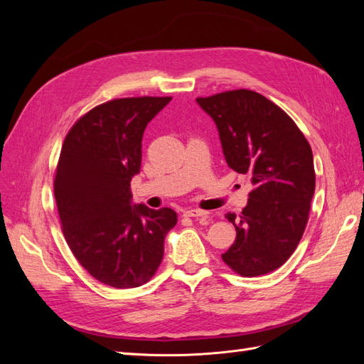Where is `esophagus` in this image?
<instances>
[{
    "mask_svg": "<svg viewBox=\"0 0 364 364\" xmlns=\"http://www.w3.org/2000/svg\"><path fill=\"white\" fill-rule=\"evenodd\" d=\"M185 217H194V218H199V217H205L208 218V213L202 211V209H197V208H191V209H186L183 213Z\"/></svg>",
    "mask_w": 364,
    "mask_h": 364,
    "instance_id": "1",
    "label": "esophagus"
}]
</instances>
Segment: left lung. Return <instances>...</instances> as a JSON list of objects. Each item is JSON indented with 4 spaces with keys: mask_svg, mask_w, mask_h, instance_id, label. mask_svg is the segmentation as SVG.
<instances>
[{
    "mask_svg": "<svg viewBox=\"0 0 364 364\" xmlns=\"http://www.w3.org/2000/svg\"><path fill=\"white\" fill-rule=\"evenodd\" d=\"M218 129L228 167L250 178L249 203L237 217V238L223 255L245 278L279 269L304 235L316 186L313 151L279 106L249 90L197 97Z\"/></svg>",
    "mask_w": 364,
    "mask_h": 364,
    "instance_id": "obj_1",
    "label": "left lung"
}]
</instances>
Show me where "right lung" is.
I'll return each mask as SVG.
<instances>
[{
  "mask_svg": "<svg viewBox=\"0 0 364 364\" xmlns=\"http://www.w3.org/2000/svg\"><path fill=\"white\" fill-rule=\"evenodd\" d=\"M171 97L115 98L82 115L65 136L54 197L65 240L92 278L115 289L149 282L178 223L171 208L132 206L149 121Z\"/></svg>",
  "mask_w": 364,
  "mask_h": 364,
  "instance_id": "1",
  "label": "right lung"
}]
</instances>
